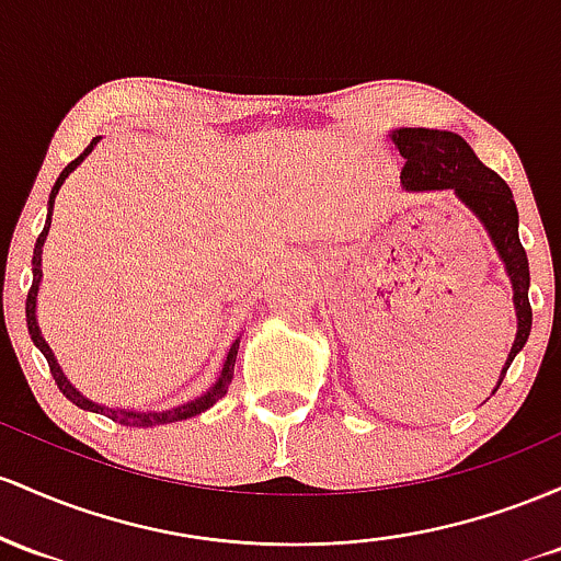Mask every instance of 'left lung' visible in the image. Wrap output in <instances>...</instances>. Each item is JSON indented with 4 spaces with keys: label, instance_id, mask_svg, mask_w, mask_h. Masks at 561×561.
Instances as JSON below:
<instances>
[{
    "label": "left lung",
    "instance_id": "left-lung-1",
    "mask_svg": "<svg viewBox=\"0 0 561 561\" xmlns=\"http://www.w3.org/2000/svg\"><path fill=\"white\" fill-rule=\"evenodd\" d=\"M389 140L394 142V148L405 159V167L400 172L402 191H453V196L480 219L484 232L490 236V243L495 247V254L503 262L508 280H512L517 336H514L512 352H508L506 365H503L499 383L493 387L495 394L508 365L525 347L533 329V310L530 299H527L530 267H527V254L519 243V214L512 191L493 169H488L477 159L471 145L456 131L402 127L389 131Z\"/></svg>",
    "mask_w": 561,
    "mask_h": 561
}]
</instances>
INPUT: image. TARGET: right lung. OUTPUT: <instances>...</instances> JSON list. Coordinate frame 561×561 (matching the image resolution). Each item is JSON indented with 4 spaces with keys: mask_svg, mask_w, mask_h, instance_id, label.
I'll return each instance as SVG.
<instances>
[{
    "mask_svg": "<svg viewBox=\"0 0 561 561\" xmlns=\"http://www.w3.org/2000/svg\"><path fill=\"white\" fill-rule=\"evenodd\" d=\"M103 137H92V142L87 145L84 153L79 156V159H73L68 163L66 169L60 172V178L55 180L53 191H49V201H47V219H44V230L39 232V238H36V247H34V260H31V270H34V283H31V291H28V299H26V323H28V333L31 339H34L36 350L42 352L44 357H47L49 363V370H53L55 376V383H58V389L62 394H66L68 400L73 402V405L81 408V411H92V413H103V416H108L113 421H118V424L124 426H142V430H148V426H159V424H172V421H185V419H193L198 416V413L209 411L211 405H217L219 400L228 394V387L232 381V368H236V355H238V347H241V336L236 339V342L230 344L228 350V357H225L222 363V370H219L217 381L211 383L209 389H206L204 394H198L196 400H187L182 402L178 408H169V411H135V408H108V405H100V402H94L90 398H84V394L79 392L77 387H73L71 381H68V376L62 374L58 357H55V352L49 350V344L44 342L42 336V329H39V320H36V297H39V286H42V249H44V241H47V232H49V225H53V209H55V198H58V191L62 187V182L68 180V174L73 172V169L79 167L81 161L87 159V156L92 153L94 145H98Z\"/></svg>",
    "mask_w": 561,
    "mask_h": 561,
    "instance_id": "obj_1",
    "label": "right lung"
}]
</instances>
